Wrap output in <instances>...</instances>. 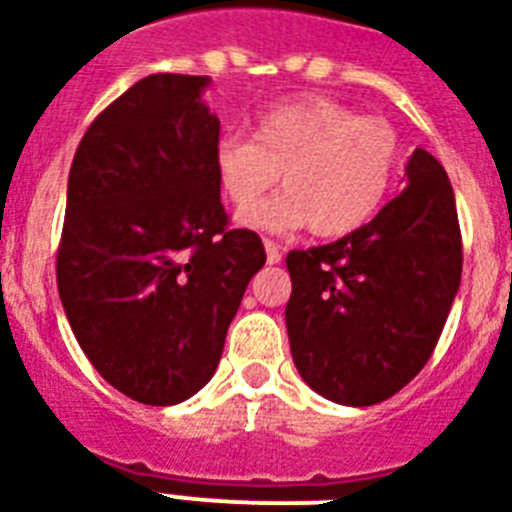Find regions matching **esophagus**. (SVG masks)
I'll return each instance as SVG.
<instances>
[{
	"label": "esophagus",
	"instance_id": "obj_1",
	"mask_svg": "<svg viewBox=\"0 0 512 512\" xmlns=\"http://www.w3.org/2000/svg\"><path fill=\"white\" fill-rule=\"evenodd\" d=\"M263 244H265V257H268V263H271V265L281 263V247H279V244H276V241H271V239H265Z\"/></svg>",
	"mask_w": 512,
	"mask_h": 512
}]
</instances>
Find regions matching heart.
I'll list each match as a JSON object with an SVG mask.
<instances>
[{"label": "heart", "mask_w": 512, "mask_h": 512, "mask_svg": "<svg viewBox=\"0 0 512 512\" xmlns=\"http://www.w3.org/2000/svg\"><path fill=\"white\" fill-rule=\"evenodd\" d=\"M398 164L401 140L393 124L319 95L265 108L252 138L225 135L212 154L217 185L236 209L256 203L285 170L288 191L251 206L241 223L271 233L311 223L327 239L372 223L393 191Z\"/></svg>", "instance_id": "b5f03b06"}]
</instances>
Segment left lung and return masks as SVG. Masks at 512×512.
Listing matches in <instances>:
<instances>
[{
    "label": "left lung",
    "mask_w": 512,
    "mask_h": 512,
    "mask_svg": "<svg viewBox=\"0 0 512 512\" xmlns=\"http://www.w3.org/2000/svg\"><path fill=\"white\" fill-rule=\"evenodd\" d=\"M406 177L372 223L287 255L292 358L335 404H380L412 382L460 289L462 236L446 170L417 148Z\"/></svg>",
    "instance_id": "8db88e82"
}]
</instances>
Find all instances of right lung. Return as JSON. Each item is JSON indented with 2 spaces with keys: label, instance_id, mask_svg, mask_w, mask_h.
<instances>
[{
  "label": "right lung",
  "instance_id": "right-lung-1",
  "mask_svg": "<svg viewBox=\"0 0 512 512\" xmlns=\"http://www.w3.org/2000/svg\"><path fill=\"white\" fill-rule=\"evenodd\" d=\"M207 84H132L84 132L68 172L60 303L100 377L148 406L180 404L212 380L265 265L260 236L231 228L220 201Z\"/></svg>",
  "mask_w": 512,
  "mask_h": 512
}]
</instances>
